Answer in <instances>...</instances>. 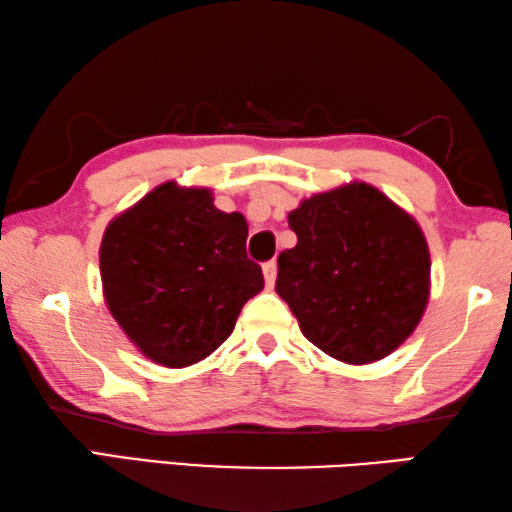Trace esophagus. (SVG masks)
<instances>
[{"mask_svg":"<svg viewBox=\"0 0 512 512\" xmlns=\"http://www.w3.org/2000/svg\"><path fill=\"white\" fill-rule=\"evenodd\" d=\"M275 277H277V262L273 259V262H266L264 264V280H266L268 287H273Z\"/></svg>","mask_w":512,"mask_h":512,"instance_id":"34e87169","label":"esophagus"}]
</instances>
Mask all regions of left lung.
<instances>
[{
  "instance_id": "8db88e82",
  "label": "left lung",
  "mask_w": 512,
  "mask_h": 512,
  "mask_svg": "<svg viewBox=\"0 0 512 512\" xmlns=\"http://www.w3.org/2000/svg\"><path fill=\"white\" fill-rule=\"evenodd\" d=\"M289 228L298 244L277 257L275 291L302 334L352 366L400 348L429 302L431 257L418 221L354 180L305 198Z\"/></svg>"
}]
</instances>
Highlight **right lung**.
<instances>
[{
	"instance_id": "add662e5",
	"label": "right lung",
	"mask_w": 512,
	"mask_h": 512,
	"mask_svg": "<svg viewBox=\"0 0 512 512\" xmlns=\"http://www.w3.org/2000/svg\"><path fill=\"white\" fill-rule=\"evenodd\" d=\"M244 214L221 212L207 187L162 183L108 223L99 266L112 318L167 368L203 361L264 289L246 255Z\"/></svg>"
}]
</instances>
